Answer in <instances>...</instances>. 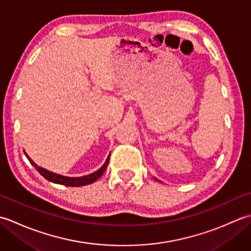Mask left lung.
Returning <instances> with one entry per match:
<instances>
[{
    "label": "left lung",
    "instance_id": "1",
    "mask_svg": "<svg viewBox=\"0 0 251 251\" xmlns=\"http://www.w3.org/2000/svg\"><path fill=\"white\" fill-rule=\"evenodd\" d=\"M155 180H157V179H156V178H155Z\"/></svg>",
    "mask_w": 251,
    "mask_h": 251
}]
</instances>
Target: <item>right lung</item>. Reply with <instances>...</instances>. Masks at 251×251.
Masks as SVG:
<instances>
[{
	"label": "right lung",
	"instance_id": "obj_1",
	"mask_svg": "<svg viewBox=\"0 0 251 251\" xmlns=\"http://www.w3.org/2000/svg\"><path fill=\"white\" fill-rule=\"evenodd\" d=\"M25 152V155L26 156V158L29 159V162L31 163L32 166H34V168L39 172L43 177L50 181V182H54L57 184H62V185H67V186H82V185H87L95 182L96 180H98L101 176L103 175V173L105 172L106 166H108V163H109V159H110V155L106 157L104 164L101 166L98 170H96L93 174H89L86 176H83V177H67V176H62V175H58L55 174L52 172H50V170H47L45 168H42L40 166H37V165L32 161V159L29 157L28 154Z\"/></svg>",
	"mask_w": 251,
	"mask_h": 251
}]
</instances>
